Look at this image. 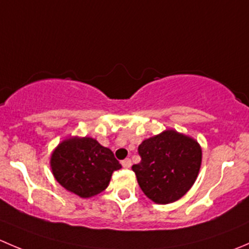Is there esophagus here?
<instances>
[{"instance_id":"esophagus-1","label":"esophagus","mask_w":249,"mask_h":249,"mask_svg":"<svg viewBox=\"0 0 249 249\" xmlns=\"http://www.w3.org/2000/svg\"><path fill=\"white\" fill-rule=\"evenodd\" d=\"M122 165H123V167H124V169H130V167H131V160H130V159L123 160Z\"/></svg>"}]
</instances>
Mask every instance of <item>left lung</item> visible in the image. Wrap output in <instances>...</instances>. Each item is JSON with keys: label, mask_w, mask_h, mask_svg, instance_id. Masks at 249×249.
<instances>
[{"label": "left lung", "mask_w": 249, "mask_h": 249, "mask_svg": "<svg viewBox=\"0 0 249 249\" xmlns=\"http://www.w3.org/2000/svg\"><path fill=\"white\" fill-rule=\"evenodd\" d=\"M132 165L142 192L157 203L177 201L192 188L201 166V148L190 137L167 130L139 145Z\"/></svg>", "instance_id": "8db88e82"}]
</instances>
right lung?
Listing matches in <instances>:
<instances>
[{
	"label": "right lung",
	"instance_id": "add662e5",
	"mask_svg": "<svg viewBox=\"0 0 249 249\" xmlns=\"http://www.w3.org/2000/svg\"><path fill=\"white\" fill-rule=\"evenodd\" d=\"M55 179L80 197L104 192L113 171L122 167L113 152L90 137L65 140L50 159Z\"/></svg>",
	"mask_w": 249,
	"mask_h": 249
}]
</instances>
